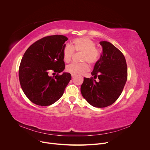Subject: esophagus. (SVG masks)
Returning <instances> with one entry per match:
<instances>
[{
	"label": "esophagus",
	"mask_w": 150,
	"mask_h": 150,
	"mask_svg": "<svg viewBox=\"0 0 150 150\" xmlns=\"http://www.w3.org/2000/svg\"><path fill=\"white\" fill-rule=\"evenodd\" d=\"M75 76V75H72V78H74Z\"/></svg>",
	"instance_id": "1"
}]
</instances>
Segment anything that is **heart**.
<instances>
[{
    "label": "heart",
    "mask_w": 150,
    "mask_h": 150,
    "mask_svg": "<svg viewBox=\"0 0 150 150\" xmlns=\"http://www.w3.org/2000/svg\"><path fill=\"white\" fill-rule=\"evenodd\" d=\"M72 47L67 45L63 49V60L69 63L74 55V51L82 53L81 63H71L69 65L66 71L71 75H82L89 71L88 62L91 65H95L100 59L101 52L100 49L96 47V42L88 37L76 38L73 40Z\"/></svg>",
    "instance_id": "b5f03b06"
}]
</instances>
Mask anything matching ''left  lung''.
<instances>
[{"instance_id":"1","label":"left lung","mask_w":150,"mask_h":150,"mask_svg":"<svg viewBox=\"0 0 150 150\" xmlns=\"http://www.w3.org/2000/svg\"><path fill=\"white\" fill-rule=\"evenodd\" d=\"M103 53L95 64L91 75L83 78L81 87L83 97L96 108H105L113 104L120 96L127 78V69L123 53L110 42H100Z\"/></svg>"}]
</instances>
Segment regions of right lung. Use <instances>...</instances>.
Masks as SVG:
<instances>
[{
    "label": "right lung",
    "instance_id": "1",
    "mask_svg": "<svg viewBox=\"0 0 150 150\" xmlns=\"http://www.w3.org/2000/svg\"><path fill=\"white\" fill-rule=\"evenodd\" d=\"M68 38L62 35L45 37L25 52L19 68V79L24 94L33 103L50 105L63 94L71 79L69 73H59L65 68L63 49ZM57 73L54 77L48 74Z\"/></svg>",
    "mask_w": 150,
    "mask_h": 150
}]
</instances>
